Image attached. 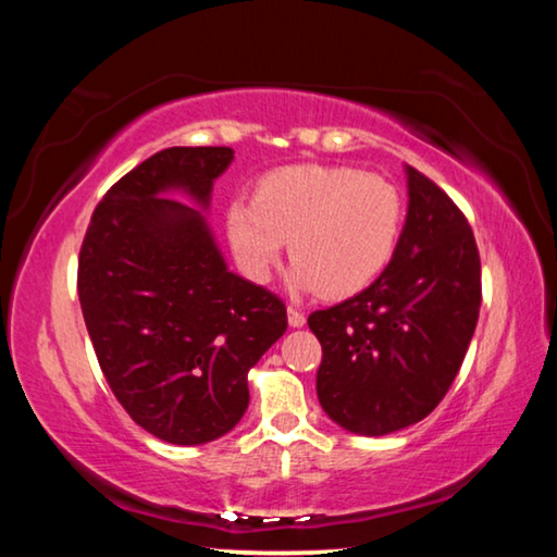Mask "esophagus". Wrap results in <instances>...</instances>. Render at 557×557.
Wrapping results in <instances>:
<instances>
[{
	"label": "esophagus",
	"instance_id": "obj_1",
	"mask_svg": "<svg viewBox=\"0 0 557 557\" xmlns=\"http://www.w3.org/2000/svg\"><path fill=\"white\" fill-rule=\"evenodd\" d=\"M287 317H289V326H295V329H299V326H305V324H307V317H305V312H299V309H295V307H289V309H287Z\"/></svg>",
	"mask_w": 557,
	"mask_h": 557
}]
</instances>
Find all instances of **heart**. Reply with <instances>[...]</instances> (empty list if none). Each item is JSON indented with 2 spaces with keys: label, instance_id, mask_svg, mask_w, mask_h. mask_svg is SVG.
Segmentation results:
<instances>
[{
  "label": "heart",
  "instance_id": "heart-1",
  "mask_svg": "<svg viewBox=\"0 0 557 557\" xmlns=\"http://www.w3.org/2000/svg\"><path fill=\"white\" fill-rule=\"evenodd\" d=\"M403 199L388 178L351 166L289 164L233 201L225 231L245 275L268 282L289 240L292 285L329 299L358 295L388 268L400 238Z\"/></svg>",
  "mask_w": 557,
  "mask_h": 557
}]
</instances>
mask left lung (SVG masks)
I'll return each instance as SVG.
<instances>
[{"instance_id":"8db88e82","label":"left lung","mask_w":557,"mask_h":557,"mask_svg":"<svg viewBox=\"0 0 557 557\" xmlns=\"http://www.w3.org/2000/svg\"><path fill=\"white\" fill-rule=\"evenodd\" d=\"M408 219L371 287L307 319L322 344L317 395L336 425L388 435L445 398L474 336L482 260L465 213L408 166Z\"/></svg>"}]
</instances>
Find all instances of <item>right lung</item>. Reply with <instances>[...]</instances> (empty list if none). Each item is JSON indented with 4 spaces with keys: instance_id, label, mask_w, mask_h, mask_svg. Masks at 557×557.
Returning a JSON list of instances; mask_svg holds the SVG:
<instances>
[{
    "instance_id": "1",
    "label": "right lung",
    "mask_w": 557,
    "mask_h": 557,
    "mask_svg": "<svg viewBox=\"0 0 557 557\" xmlns=\"http://www.w3.org/2000/svg\"><path fill=\"white\" fill-rule=\"evenodd\" d=\"M231 147H169L108 188L78 256V297L102 375L139 428L172 445L231 432L248 371L287 332L285 301L225 268L203 209Z\"/></svg>"
}]
</instances>
